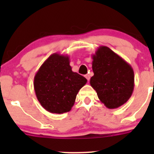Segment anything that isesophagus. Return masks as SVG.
Instances as JSON below:
<instances>
[{
	"mask_svg": "<svg viewBox=\"0 0 154 154\" xmlns=\"http://www.w3.org/2000/svg\"><path fill=\"white\" fill-rule=\"evenodd\" d=\"M85 77H86V78L87 79V80H88V81H89V80H90V75H89V74H86V75H85Z\"/></svg>",
	"mask_w": 154,
	"mask_h": 154,
	"instance_id": "esophagus-1",
	"label": "esophagus"
}]
</instances>
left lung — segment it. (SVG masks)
Here are the masks:
<instances>
[{"mask_svg": "<svg viewBox=\"0 0 154 154\" xmlns=\"http://www.w3.org/2000/svg\"><path fill=\"white\" fill-rule=\"evenodd\" d=\"M94 76L90 84L100 101L109 109H116L130 99L134 89V72L131 66L106 46L92 55Z\"/></svg>", "mask_w": 154, "mask_h": 154, "instance_id": "1", "label": "left lung"}]
</instances>
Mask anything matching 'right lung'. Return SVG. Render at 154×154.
Instances as JSON below:
<instances>
[{"label":"right lung","instance_id":"1","mask_svg":"<svg viewBox=\"0 0 154 154\" xmlns=\"http://www.w3.org/2000/svg\"><path fill=\"white\" fill-rule=\"evenodd\" d=\"M87 83L84 77L74 72L68 55L52 54L44 62L34 77V90L44 109L63 114L71 109L76 96Z\"/></svg>","mask_w":154,"mask_h":154}]
</instances>
